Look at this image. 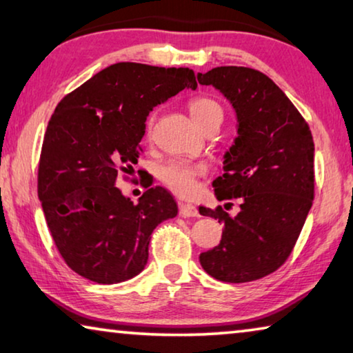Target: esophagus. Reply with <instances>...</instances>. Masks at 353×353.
Instances as JSON below:
<instances>
[{"instance_id":"34e87169","label":"esophagus","mask_w":353,"mask_h":353,"mask_svg":"<svg viewBox=\"0 0 353 353\" xmlns=\"http://www.w3.org/2000/svg\"><path fill=\"white\" fill-rule=\"evenodd\" d=\"M179 212L183 218H196L199 216L198 208H196L193 204H187V202H179Z\"/></svg>"}]
</instances>
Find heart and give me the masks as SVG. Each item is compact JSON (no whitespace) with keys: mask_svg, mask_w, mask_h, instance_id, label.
Returning <instances> with one entry per match:
<instances>
[{"mask_svg":"<svg viewBox=\"0 0 353 353\" xmlns=\"http://www.w3.org/2000/svg\"><path fill=\"white\" fill-rule=\"evenodd\" d=\"M188 109L191 118L194 123L202 129L205 124L212 121H219L223 119V107L216 99L212 97H196L190 101ZM154 124V115L148 118V129H151ZM205 168L202 165H194L185 160H168L159 166L157 176L165 187H168L176 194L188 196L196 188V181L198 177L204 174Z\"/></svg>","mask_w":353,"mask_h":353,"instance_id":"b5f03b06","label":"heart"}]
</instances>
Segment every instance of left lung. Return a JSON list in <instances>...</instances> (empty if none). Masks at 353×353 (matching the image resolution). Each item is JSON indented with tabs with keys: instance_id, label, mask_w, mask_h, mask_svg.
I'll return each mask as SVG.
<instances>
[{
	"instance_id": "obj_1",
	"label": "left lung",
	"mask_w": 353,
	"mask_h": 353,
	"mask_svg": "<svg viewBox=\"0 0 353 353\" xmlns=\"http://www.w3.org/2000/svg\"><path fill=\"white\" fill-rule=\"evenodd\" d=\"M230 101L238 137L213 181L218 201L241 198L236 216L199 207L224 225L218 246L202 252L208 276L244 283L277 271L294 249L314 198V143L308 123L261 71L216 67L199 73Z\"/></svg>"
}]
</instances>
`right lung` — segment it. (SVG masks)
I'll use <instances>...</instances> for the list:
<instances>
[{
    "label": "right lung",
    "mask_w": 353,
    "mask_h": 353,
    "mask_svg": "<svg viewBox=\"0 0 353 353\" xmlns=\"http://www.w3.org/2000/svg\"><path fill=\"white\" fill-rule=\"evenodd\" d=\"M185 87H198L193 70L119 62L63 97L51 115L39 199L59 254L79 276L104 285L135 277L152 230L177 214L165 188L146 190L134 204L115 183L134 172L149 112Z\"/></svg>",
    "instance_id": "add662e5"
}]
</instances>
